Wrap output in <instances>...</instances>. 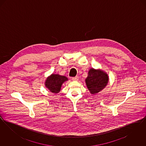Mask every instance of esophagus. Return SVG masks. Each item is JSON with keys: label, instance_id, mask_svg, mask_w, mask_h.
Returning a JSON list of instances; mask_svg holds the SVG:
<instances>
[{"label": "esophagus", "instance_id": "34e87169", "mask_svg": "<svg viewBox=\"0 0 146 146\" xmlns=\"http://www.w3.org/2000/svg\"><path fill=\"white\" fill-rule=\"evenodd\" d=\"M72 80H73V81H77V80L79 79V77L78 76H75V77H73V78H72Z\"/></svg>", "mask_w": 146, "mask_h": 146}]
</instances>
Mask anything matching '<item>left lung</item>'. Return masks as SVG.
<instances>
[{
	"label": "left lung",
	"mask_w": 146,
	"mask_h": 146,
	"mask_svg": "<svg viewBox=\"0 0 146 146\" xmlns=\"http://www.w3.org/2000/svg\"><path fill=\"white\" fill-rule=\"evenodd\" d=\"M85 81L90 92L95 95L106 88L109 82V76L104 70L92 68L89 70Z\"/></svg>",
	"instance_id": "left-lung-1"
}]
</instances>
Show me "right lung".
<instances>
[{
  "label": "right lung",
  "mask_w": 146,
  "mask_h": 146,
  "mask_svg": "<svg viewBox=\"0 0 146 146\" xmlns=\"http://www.w3.org/2000/svg\"><path fill=\"white\" fill-rule=\"evenodd\" d=\"M68 80L66 76L58 74H51L46 78L44 84L50 92L57 94L61 90L63 83Z\"/></svg>",
  "instance_id": "add662e5"
}]
</instances>
